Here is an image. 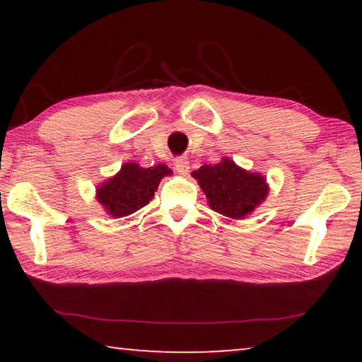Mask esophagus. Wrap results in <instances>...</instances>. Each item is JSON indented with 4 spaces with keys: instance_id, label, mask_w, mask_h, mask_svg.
<instances>
[{
    "instance_id": "1",
    "label": "esophagus",
    "mask_w": 362,
    "mask_h": 362,
    "mask_svg": "<svg viewBox=\"0 0 362 362\" xmlns=\"http://www.w3.org/2000/svg\"><path fill=\"white\" fill-rule=\"evenodd\" d=\"M175 168H176V171L180 173V175H186V173L189 171V161H187L185 156L176 158V160H175Z\"/></svg>"
}]
</instances>
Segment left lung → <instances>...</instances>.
<instances>
[{"label":"left lung","instance_id":"1","mask_svg":"<svg viewBox=\"0 0 362 362\" xmlns=\"http://www.w3.org/2000/svg\"><path fill=\"white\" fill-rule=\"evenodd\" d=\"M192 176L204 191L211 209L232 219L250 214L269 192L264 176L247 173L230 160L201 166Z\"/></svg>","mask_w":362,"mask_h":362}]
</instances>
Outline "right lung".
<instances>
[{"instance_id":"add662e5","label":"right lung","mask_w":362,"mask_h":362,"mask_svg":"<svg viewBox=\"0 0 362 362\" xmlns=\"http://www.w3.org/2000/svg\"><path fill=\"white\" fill-rule=\"evenodd\" d=\"M166 175H171L166 165L140 168L136 163H127L115 177L98 187L97 199L113 217L133 214L151 201L161 177Z\"/></svg>"}]
</instances>
